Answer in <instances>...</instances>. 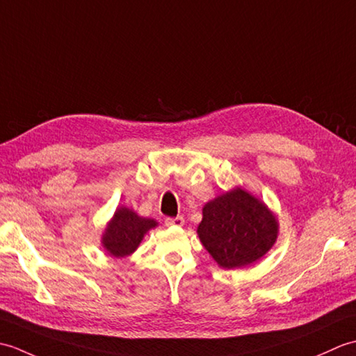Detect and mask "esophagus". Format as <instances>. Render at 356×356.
<instances>
[{
  "label": "esophagus",
  "mask_w": 356,
  "mask_h": 356,
  "mask_svg": "<svg viewBox=\"0 0 356 356\" xmlns=\"http://www.w3.org/2000/svg\"><path fill=\"white\" fill-rule=\"evenodd\" d=\"M185 223L184 217H166L165 225L166 226H182Z\"/></svg>",
  "instance_id": "1"
}]
</instances>
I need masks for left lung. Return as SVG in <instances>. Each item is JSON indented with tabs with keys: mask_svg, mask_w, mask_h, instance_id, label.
<instances>
[{
	"mask_svg": "<svg viewBox=\"0 0 356 356\" xmlns=\"http://www.w3.org/2000/svg\"><path fill=\"white\" fill-rule=\"evenodd\" d=\"M277 231L269 209L240 188L208 202L197 228L203 246L226 269L259 260L275 243Z\"/></svg>",
	"mask_w": 356,
	"mask_h": 356,
	"instance_id": "1",
	"label": "left lung"
}]
</instances>
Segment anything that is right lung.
Masks as SVG:
<instances>
[{"mask_svg":"<svg viewBox=\"0 0 356 356\" xmlns=\"http://www.w3.org/2000/svg\"><path fill=\"white\" fill-rule=\"evenodd\" d=\"M156 225L154 220L139 217L131 209L119 208L108 228L105 229L102 243L111 255H130L139 246L147 231L154 228Z\"/></svg>","mask_w":356,"mask_h":356,"instance_id":"obj_1","label":"right lung"}]
</instances>
